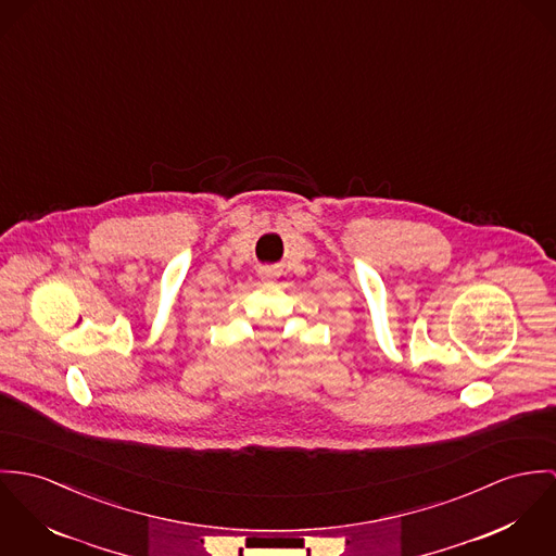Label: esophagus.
Segmentation results:
<instances>
[{"instance_id":"obj_1","label":"esophagus","mask_w":556,"mask_h":556,"mask_svg":"<svg viewBox=\"0 0 556 556\" xmlns=\"http://www.w3.org/2000/svg\"><path fill=\"white\" fill-rule=\"evenodd\" d=\"M260 279H262V281H273V279H275V273H273L270 268H264V270H260Z\"/></svg>"}]
</instances>
